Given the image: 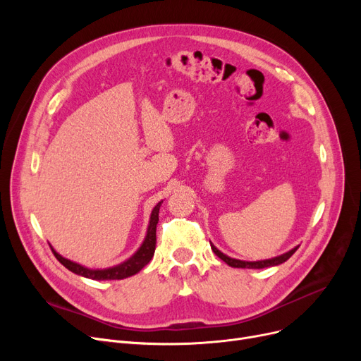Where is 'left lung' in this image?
<instances>
[{
    "label": "left lung",
    "mask_w": 361,
    "mask_h": 361,
    "mask_svg": "<svg viewBox=\"0 0 361 361\" xmlns=\"http://www.w3.org/2000/svg\"><path fill=\"white\" fill-rule=\"evenodd\" d=\"M211 247H212V252L221 259V260H224L226 264H230V267H233V268H249V269H262V268H268V267H276V264H281V263H283V262H287L294 253H295V250L298 249V247H295V249H293V250H290V252H287V253H283V255H281V256H278V257H274V259H268V260H260V262H244V260H237V259H231V257H228V256H225L224 253H221L214 244H211Z\"/></svg>",
    "instance_id": "8db88e82"
}]
</instances>
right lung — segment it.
Segmentation results:
<instances>
[{
  "mask_svg": "<svg viewBox=\"0 0 361 361\" xmlns=\"http://www.w3.org/2000/svg\"><path fill=\"white\" fill-rule=\"evenodd\" d=\"M162 202H159L154 211H152L150 215V221H149V228H147V234L146 238L143 241V244L140 245V249L133 255L128 260L123 262L121 264H117L114 268H108V269H87L79 263H74L63 256H60L52 249L54 256L59 259V262L64 267L74 272L78 275H82L85 278H90V279H97V281H105V279H124L128 278L131 275L137 274L139 271H142L146 264L152 260L155 253V245H157V224L159 221V207H161Z\"/></svg>",
  "mask_w": 361,
  "mask_h": 361,
  "instance_id": "obj_1",
  "label": "right lung"
}]
</instances>
